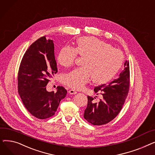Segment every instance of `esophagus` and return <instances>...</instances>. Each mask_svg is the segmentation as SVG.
<instances>
[{
    "label": "esophagus",
    "mask_w": 155,
    "mask_h": 155,
    "mask_svg": "<svg viewBox=\"0 0 155 155\" xmlns=\"http://www.w3.org/2000/svg\"><path fill=\"white\" fill-rule=\"evenodd\" d=\"M69 94H77V91L73 90V89H71V90L69 91Z\"/></svg>",
    "instance_id": "34e87169"
}]
</instances>
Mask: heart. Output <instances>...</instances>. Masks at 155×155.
Masks as SVG:
<instances>
[{
	"mask_svg": "<svg viewBox=\"0 0 155 155\" xmlns=\"http://www.w3.org/2000/svg\"><path fill=\"white\" fill-rule=\"evenodd\" d=\"M78 54L84 58L83 67L65 73L61 78L63 84L76 90L83 88L92 78L97 84L107 82L123 61L120 50L94 37L79 38L75 48L64 46L57 56V61L61 66L68 67L75 63Z\"/></svg>",
	"mask_w": 155,
	"mask_h": 155,
	"instance_id": "b5f03b06",
	"label": "heart"
}]
</instances>
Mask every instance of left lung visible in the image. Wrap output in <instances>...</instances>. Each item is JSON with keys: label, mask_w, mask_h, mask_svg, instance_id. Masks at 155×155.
<instances>
[{"label": "left lung", "mask_w": 155, "mask_h": 155, "mask_svg": "<svg viewBox=\"0 0 155 155\" xmlns=\"http://www.w3.org/2000/svg\"><path fill=\"white\" fill-rule=\"evenodd\" d=\"M129 63L126 61L124 70L116 79L107 85L102 84L94 88L95 93H101L102 95V99L98 102H95V97L87 96L88 103L84 111V118L94 126L109 123L119 114L123 108L129 93Z\"/></svg>", "instance_id": "obj_1"}]
</instances>
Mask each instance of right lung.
<instances>
[{
  "label": "right lung",
  "mask_w": 155,
  "mask_h": 155,
  "mask_svg": "<svg viewBox=\"0 0 155 155\" xmlns=\"http://www.w3.org/2000/svg\"><path fill=\"white\" fill-rule=\"evenodd\" d=\"M58 71L54 43L41 37L24 53L18 71V89L21 101L32 116L39 119L53 116L67 91L58 86L56 93L48 92L49 78Z\"/></svg>",
  "instance_id": "1"
}]
</instances>
